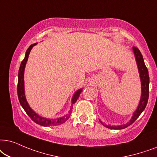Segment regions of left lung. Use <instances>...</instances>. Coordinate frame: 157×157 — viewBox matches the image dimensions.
<instances>
[{
	"mask_svg": "<svg viewBox=\"0 0 157 157\" xmlns=\"http://www.w3.org/2000/svg\"><path fill=\"white\" fill-rule=\"evenodd\" d=\"M133 52H134L136 59L138 68H139V71L140 73V77H141V100H140L139 105L138 106L137 110L133 113V118L130 121L128 124H124L123 126H110L105 125L102 121H100L102 124L106 128H111V129H123L126 128L128 126H130L133 124L136 119L139 118V116L141 115L144 110L145 109L146 106H147L148 99H149V72H148L147 67H146L145 64H144V61L143 59V56L140 52V50L138 49L137 47H133Z\"/></svg>",
	"mask_w": 157,
	"mask_h": 157,
	"instance_id": "left-lung-1",
	"label": "left lung"
}]
</instances>
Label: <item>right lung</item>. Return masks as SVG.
Wrapping results in <instances>:
<instances>
[{"mask_svg": "<svg viewBox=\"0 0 157 157\" xmlns=\"http://www.w3.org/2000/svg\"><path fill=\"white\" fill-rule=\"evenodd\" d=\"M37 43L33 44L31 45L30 47L28 48V49L26 50V54H25V57L23 61L21 62L20 65L19 71H18V85H17V93H18V98L19 100V102L21 105L24 108L25 111L27 113V115L30 117L32 121H34L35 123H36L37 124L41 125L43 126H59L64 124L65 121L68 120V118H70V114L66 115L65 116L61 117V118H57V119H47L46 118H42V117L39 116V115H37L34 111H33L31 109V108L29 107L28 103H27L26 97H25L24 94V69L25 66H26V62L28 60V57L30 53V51L32 49L33 47H34L35 45H36ZM82 90H78L76 93H75L74 96L72 98V103L74 104L75 102L77 101V100L78 99L80 94L82 93Z\"/></svg>", "mask_w": 157, "mask_h": 157, "instance_id": "add662e5", "label": "right lung"}]
</instances>
